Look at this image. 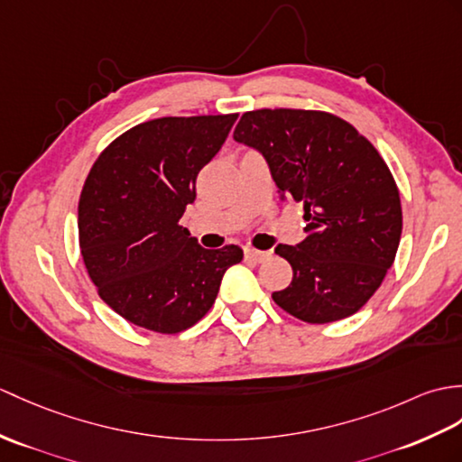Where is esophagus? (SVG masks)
Instances as JSON below:
<instances>
[{
    "label": "esophagus",
    "instance_id": "34e87169",
    "mask_svg": "<svg viewBox=\"0 0 462 462\" xmlns=\"http://www.w3.org/2000/svg\"><path fill=\"white\" fill-rule=\"evenodd\" d=\"M244 254H245V260H252V262H263L272 255L270 250H255V248H245Z\"/></svg>",
    "mask_w": 462,
    "mask_h": 462
}]
</instances>
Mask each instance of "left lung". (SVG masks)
<instances>
[{"label":"left lung","instance_id":"obj_1","mask_svg":"<svg viewBox=\"0 0 462 462\" xmlns=\"http://www.w3.org/2000/svg\"><path fill=\"white\" fill-rule=\"evenodd\" d=\"M234 139L262 152L277 190L305 208V240L275 248L293 280L273 301L310 325L356 313L382 285L402 238L400 190L378 149L320 110L245 112Z\"/></svg>","mask_w":462,"mask_h":462}]
</instances>
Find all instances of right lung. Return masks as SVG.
Instances as JSON below:
<instances>
[{
    "instance_id": "add662e5",
    "label": "right lung",
    "mask_w": 462,
    "mask_h": 462,
    "mask_svg": "<svg viewBox=\"0 0 462 462\" xmlns=\"http://www.w3.org/2000/svg\"><path fill=\"white\" fill-rule=\"evenodd\" d=\"M238 114L157 117L104 149L84 180L79 244L102 301L130 323L177 335L217 301L240 245L200 248L180 218L200 169L226 142Z\"/></svg>"
}]
</instances>
